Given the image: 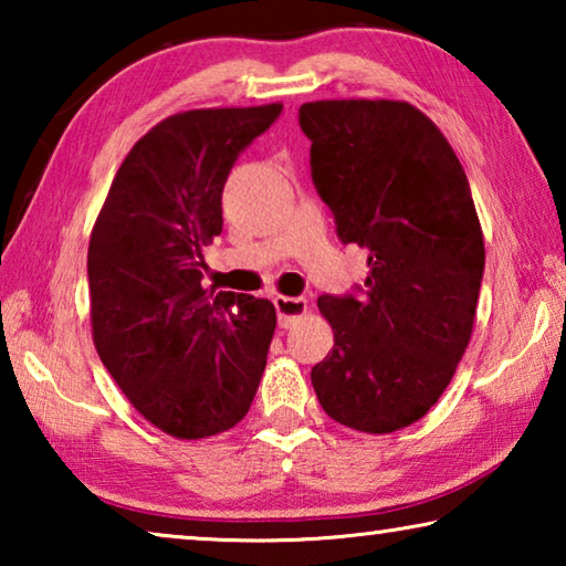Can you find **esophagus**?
Returning a JSON list of instances; mask_svg holds the SVG:
<instances>
[{"instance_id":"esophagus-1","label":"esophagus","mask_w":566,"mask_h":566,"mask_svg":"<svg viewBox=\"0 0 566 566\" xmlns=\"http://www.w3.org/2000/svg\"><path fill=\"white\" fill-rule=\"evenodd\" d=\"M274 310L280 314L282 327H292L306 314V300L304 296H274Z\"/></svg>"}]
</instances>
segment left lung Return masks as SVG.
<instances>
[{
  "instance_id": "1",
  "label": "left lung",
  "mask_w": 566,
  "mask_h": 566,
  "mask_svg": "<svg viewBox=\"0 0 566 566\" xmlns=\"http://www.w3.org/2000/svg\"><path fill=\"white\" fill-rule=\"evenodd\" d=\"M300 127L337 237L369 252L364 290L317 300L334 347L312 385L339 424L397 432L437 405L472 337L484 274L472 189L444 134L407 102H306Z\"/></svg>"
}]
</instances>
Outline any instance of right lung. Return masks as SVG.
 Listing matches in <instances>:
<instances>
[{
    "label": "right lung",
    "instance_id": "obj_1",
    "mask_svg": "<svg viewBox=\"0 0 566 566\" xmlns=\"http://www.w3.org/2000/svg\"><path fill=\"white\" fill-rule=\"evenodd\" d=\"M280 114L282 104L171 114L132 147L92 229L94 347L134 409L177 439L242 421L266 367L274 304L202 290V247L222 234L237 157Z\"/></svg>",
    "mask_w": 566,
    "mask_h": 566
}]
</instances>
